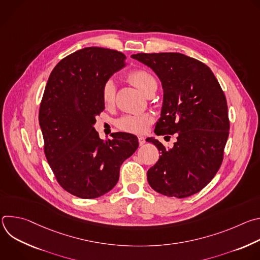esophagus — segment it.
<instances>
[{"mask_svg": "<svg viewBox=\"0 0 260 260\" xmlns=\"http://www.w3.org/2000/svg\"><path fill=\"white\" fill-rule=\"evenodd\" d=\"M138 140H139V144L142 146L145 144V138L143 136H139L138 137Z\"/></svg>", "mask_w": 260, "mask_h": 260, "instance_id": "esophagus-1", "label": "esophagus"}]
</instances>
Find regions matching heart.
Segmentation results:
<instances>
[{"mask_svg":"<svg viewBox=\"0 0 260 260\" xmlns=\"http://www.w3.org/2000/svg\"><path fill=\"white\" fill-rule=\"evenodd\" d=\"M128 81L135 85L142 92L146 90L150 83L156 82L154 76L143 69H137L132 71L127 75ZM116 86L113 80H108L105 82L102 88V100L106 106H111L115 100ZM153 118L149 113H138V114H126L116 120L118 128L128 132L141 134L144 133L152 123Z\"/></svg>","mask_w":260,"mask_h":260,"instance_id":"heart-1","label":"heart"}]
</instances>
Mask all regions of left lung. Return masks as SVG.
Here are the masks:
<instances>
[{
    "instance_id": "obj_1",
    "label": "left lung",
    "mask_w": 260,
    "mask_h": 260,
    "mask_svg": "<svg viewBox=\"0 0 260 260\" xmlns=\"http://www.w3.org/2000/svg\"><path fill=\"white\" fill-rule=\"evenodd\" d=\"M133 58L149 67L164 90L157 136L177 134L173 148L148 138L160 151L147 172L157 192L183 199L201 191L214 178L223 159L230 133L228 103L211 69L178 52L138 53Z\"/></svg>"
}]
</instances>
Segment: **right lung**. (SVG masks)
<instances>
[{"mask_svg":"<svg viewBox=\"0 0 260 260\" xmlns=\"http://www.w3.org/2000/svg\"><path fill=\"white\" fill-rule=\"evenodd\" d=\"M125 58L116 50L86 47L62 58L48 78L39 110L44 152L60 186L75 197L95 199L110 191L139 146L132 134L101 140L93 127L105 109L103 85L125 67Z\"/></svg>","mask_w":260,"mask_h":260,"instance_id":"obj_1","label":"right lung"}]
</instances>
